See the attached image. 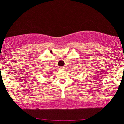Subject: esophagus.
Returning <instances> with one entry per match:
<instances>
[{"mask_svg": "<svg viewBox=\"0 0 124 124\" xmlns=\"http://www.w3.org/2000/svg\"><path fill=\"white\" fill-rule=\"evenodd\" d=\"M64 67H59V69L60 70H64Z\"/></svg>", "mask_w": 124, "mask_h": 124, "instance_id": "1", "label": "esophagus"}]
</instances>
